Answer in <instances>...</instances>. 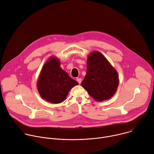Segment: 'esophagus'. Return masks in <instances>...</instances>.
<instances>
[{
    "label": "esophagus",
    "mask_w": 154,
    "mask_h": 154,
    "mask_svg": "<svg viewBox=\"0 0 154 154\" xmlns=\"http://www.w3.org/2000/svg\"><path fill=\"white\" fill-rule=\"evenodd\" d=\"M77 82L80 85V83H81L82 80V79H80V78H77Z\"/></svg>",
    "instance_id": "34e87169"
}]
</instances>
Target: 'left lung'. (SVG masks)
I'll return each mask as SVG.
<instances>
[{
	"label": "left lung",
	"instance_id": "8db88e82",
	"mask_svg": "<svg viewBox=\"0 0 154 154\" xmlns=\"http://www.w3.org/2000/svg\"><path fill=\"white\" fill-rule=\"evenodd\" d=\"M87 72L82 86L96 101L109 99L117 91L119 83L116 70L98 51L92 52L87 58Z\"/></svg>",
	"mask_w": 154,
	"mask_h": 154
}]
</instances>
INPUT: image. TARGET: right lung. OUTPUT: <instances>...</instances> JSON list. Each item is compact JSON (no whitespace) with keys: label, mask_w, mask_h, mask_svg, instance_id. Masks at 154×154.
Listing matches in <instances>:
<instances>
[{"label":"right lung","mask_w":154,"mask_h":154,"mask_svg":"<svg viewBox=\"0 0 154 154\" xmlns=\"http://www.w3.org/2000/svg\"><path fill=\"white\" fill-rule=\"evenodd\" d=\"M79 83L60 67V61L51 57L43 65L37 80L41 97L52 103H60L66 99L69 91Z\"/></svg>","instance_id":"obj_1"}]
</instances>
